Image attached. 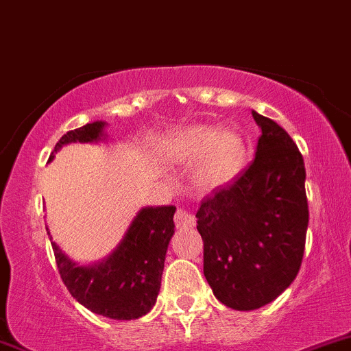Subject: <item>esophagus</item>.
Here are the masks:
<instances>
[{
	"label": "esophagus",
	"instance_id": "1",
	"mask_svg": "<svg viewBox=\"0 0 351 351\" xmlns=\"http://www.w3.org/2000/svg\"><path fill=\"white\" fill-rule=\"evenodd\" d=\"M196 224V219H195V215H191V213L186 211V209H178V211L175 213V226L178 229H189L193 228Z\"/></svg>",
	"mask_w": 351,
	"mask_h": 351
}]
</instances>
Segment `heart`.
Returning <instances> with one entry per match:
<instances>
[{
    "label": "heart",
    "instance_id": "b5f03b06",
    "mask_svg": "<svg viewBox=\"0 0 351 351\" xmlns=\"http://www.w3.org/2000/svg\"><path fill=\"white\" fill-rule=\"evenodd\" d=\"M173 160L184 162L201 156L195 180L201 188H215L231 181L241 171L247 155V142L236 128L216 130L213 125H189L167 145Z\"/></svg>",
    "mask_w": 351,
    "mask_h": 351
}]
</instances>
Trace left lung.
Instances as JSON below:
<instances>
[{
    "mask_svg": "<svg viewBox=\"0 0 351 351\" xmlns=\"http://www.w3.org/2000/svg\"><path fill=\"white\" fill-rule=\"evenodd\" d=\"M256 158L196 213L203 272L216 299L234 310L271 304L299 274L308 226L305 165L291 135L252 112Z\"/></svg>",
    "mask_w": 351,
    "mask_h": 351,
    "instance_id": "obj_1",
    "label": "left lung"
}]
</instances>
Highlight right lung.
Returning a JSON list of instances; mask_svg holds the SVG:
<instances>
[{
	"mask_svg": "<svg viewBox=\"0 0 351 351\" xmlns=\"http://www.w3.org/2000/svg\"><path fill=\"white\" fill-rule=\"evenodd\" d=\"M104 125L94 122L67 132L56 143L49 160L62 145L97 142L104 136ZM175 206L143 208L119 247L106 261L87 267L75 265L51 243L60 279L71 295L90 312L114 320H135L150 312L162 285L168 243L175 232Z\"/></svg>",
	"mask_w": 351,
	"mask_h": 351,
	"instance_id": "obj_1",
	"label": "right lung"
}]
</instances>
